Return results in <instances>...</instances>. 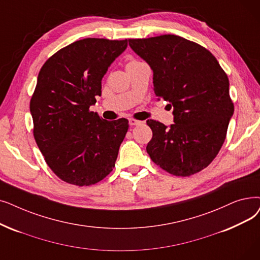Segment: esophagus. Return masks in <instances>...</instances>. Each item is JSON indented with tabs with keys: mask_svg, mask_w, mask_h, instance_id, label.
<instances>
[{
	"mask_svg": "<svg viewBox=\"0 0 260 260\" xmlns=\"http://www.w3.org/2000/svg\"><path fill=\"white\" fill-rule=\"evenodd\" d=\"M128 122H129V125H132V126H135V125H140V124L142 123L141 121L136 120V119H129V120H128Z\"/></svg>",
	"mask_w": 260,
	"mask_h": 260,
	"instance_id": "esophagus-1",
	"label": "esophagus"
}]
</instances>
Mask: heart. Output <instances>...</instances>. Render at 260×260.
Instances as JSON below:
<instances>
[{
	"instance_id": "1",
	"label": "heart",
	"mask_w": 260,
	"mask_h": 260,
	"mask_svg": "<svg viewBox=\"0 0 260 260\" xmlns=\"http://www.w3.org/2000/svg\"><path fill=\"white\" fill-rule=\"evenodd\" d=\"M133 62H137V60H131L128 63H133Z\"/></svg>"
}]
</instances>
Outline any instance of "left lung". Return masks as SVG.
Instances as JSON below:
<instances>
[{
  "instance_id": "obj_1",
  "label": "left lung",
  "mask_w": 260,
  "mask_h": 260,
  "mask_svg": "<svg viewBox=\"0 0 260 260\" xmlns=\"http://www.w3.org/2000/svg\"><path fill=\"white\" fill-rule=\"evenodd\" d=\"M132 50L153 70L154 92L173 107L170 126L148 120L151 159L176 176L205 169L226 137L234 103L230 82L216 57L200 44L175 35L128 39Z\"/></svg>"
}]
</instances>
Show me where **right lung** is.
<instances>
[{
  "label": "right lung",
  "instance_id": "add662e5",
  "mask_svg": "<svg viewBox=\"0 0 260 260\" xmlns=\"http://www.w3.org/2000/svg\"><path fill=\"white\" fill-rule=\"evenodd\" d=\"M127 40L86 38L44 62L30 99L34 137L44 160L61 180L90 186L115 167L128 120L107 121L90 111L109 66Z\"/></svg>",
  "mask_w": 260,
  "mask_h": 260
}]
</instances>
